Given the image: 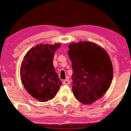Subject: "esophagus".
<instances>
[{
	"label": "esophagus",
	"instance_id": "34e87169",
	"mask_svg": "<svg viewBox=\"0 0 131 131\" xmlns=\"http://www.w3.org/2000/svg\"><path fill=\"white\" fill-rule=\"evenodd\" d=\"M69 83H70V80L69 79H66L63 81V84L64 85H69Z\"/></svg>",
	"mask_w": 131,
	"mask_h": 131
}]
</instances>
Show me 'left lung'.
I'll return each mask as SVG.
<instances>
[{
  "mask_svg": "<svg viewBox=\"0 0 131 131\" xmlns=\"http://www.w3.org/2000/svg\"><path fill=\"white\" fill-rule=\"evenodd\" d=\"M69 48L73 92L80 102L91 105L110 87L113 76L112 61L103 48L92 42L72 43Z\"/></svg>",
  "mask_w": 131,
  "mask_h": 131,
  "instance_id": "8db88e82",
  "label": "left lung"
}]
</instances>
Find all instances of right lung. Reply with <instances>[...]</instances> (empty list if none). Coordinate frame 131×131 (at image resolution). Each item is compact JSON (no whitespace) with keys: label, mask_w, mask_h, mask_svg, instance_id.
<instances>
[{"label":"right lung","mask_w":131,"mask_h":131,"mask_svg":"<svg viewBox=\"0 0 131 131\" xmlns=\"http://www.w3.org/2000/svg\"><path fill=\"white\" fill-rule=\"evenodd\" d=\"M61 46L40 44L26 53L22 62V83L29 94L40 102L54 98L62 85L53 66L54 53Z\"/></svg>","instance_id":"obj_1"}]
</instances>
